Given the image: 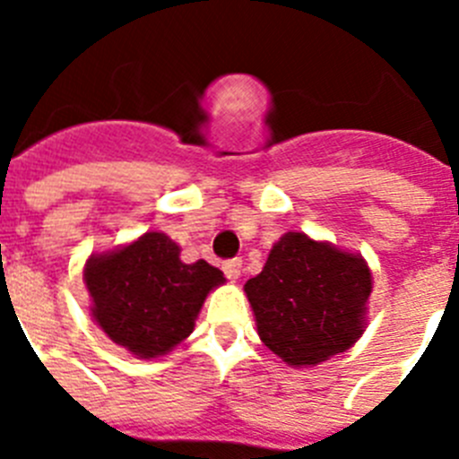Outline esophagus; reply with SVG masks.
<instances>
[{"label": "esophagus", "mask_w": 459, "mask_h": 459, "mask_svg": "<svg viewBox=\"0 0 459 459\" xmlns=\"http://www.w3.org/2000/svg\"><path fill=\"white\" fill-rule=\"evenodd\" d=\"M222 271H225V275L230 280H238L241 278V259H227L225 264H222Z\"/></svg>", "instance_id": "esophagus-1"}]
</instances>
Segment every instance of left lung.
<instances>
[{
    "label": "left lung",
    "mask_w": 459,
    "mask_h": 459,
    "mask_svg": "<svg viewBox=\"0 0 459 459\" xmlns=\"http://www.w3.org/2000/svg\"><path fill=\"white\" fill-rule=\"evenodd\" d=\"M243 291L259 340L287 366L315 368L363 335L372 273L359 253L287 232Z\"/></svg>",
    "instance_id": "obj_1"
}]
</instances>
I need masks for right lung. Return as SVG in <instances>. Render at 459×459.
Returning <instances> with one entry per match:
<instances>
[{"label":"right lung","mask_w":459,"mask_h":459,"mask_svg":"<svg viewBox=\"0 0 459 459\" xmlns=\"http://www.w3.org/2000/svg\"><path fill=\"white\" fill-rule=\"evenodd\" d=\"M179 243L144 232L115 250L89 255L84 285L93 322L135 359H160L184 342L206 296L225 282L216 266L181 262Z\"/></svg>","instance_id":"1"}]
</instances>
